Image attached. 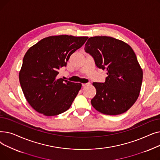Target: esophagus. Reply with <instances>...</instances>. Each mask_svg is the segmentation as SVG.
Instances as JSON below:
<instances>
[{
	"instance_id": "34e87169",
	"label": "esophagus",
	"mask_w": 160,
	"mask_h": 160,
	"mask_svg": "<svg viewBox=\"0 0 160 160\" xmlns=\"http://www.w3.org/2000/svg\"><path fill=\"white\" fill-rule=\"evenodd\" d=\"M88 85H89V83H82V87H86Z\"/></svg>"
}]
</instances>
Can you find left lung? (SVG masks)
I'll return each mask as SVG.
<instances>
[{"label":"left lung","instance_id":"8db88e82","mask_svg":"<svg viewBox=\"0 0 160 160\" xmlns=\"http://www.w3.org/2000/svg\"><path fill=\"white\" fill-rule=\"evenodd\" d=\"M86 52L99 69H106L104 83L93 82L97 93L91 102L98 112L116 115L128 110L141 91L142 71L132 47L125 42L109 36L88 39Z\"/></svg>","mask_w":160,"mask_h":160}]
</instances>
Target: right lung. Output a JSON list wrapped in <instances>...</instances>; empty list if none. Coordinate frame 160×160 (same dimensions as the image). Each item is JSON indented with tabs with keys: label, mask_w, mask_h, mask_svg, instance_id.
Returning <instances> with one entry per match:
<instances>
[{
	"label": "right lung",
	"mask_w": 160,
	"mask_h": 160,
	"mask_svg": "<svg viewBox=\"0 0 160 160\" xmlns=\"http://www.w3.org/2000/svg\"><path fill=\"white\" fill-rule=\"evenodd\" d=\"M88 37L52 36L41 39L25 54L19 82L29 104L46 116L67 111L81 89L80 83L59 78L58 70Z\"/></svg>",
	"instance_id": "obj_1"
}]
</instances>
